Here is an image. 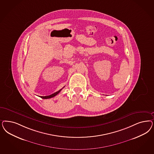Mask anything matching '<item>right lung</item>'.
<instances>
[{
    "label": "right lung",
    "instance_id": "obj_1",
    "mask_svg": "<svg viewBox=\"0 0 154 154\" xmlns=\"http://www.w3.org/2000/svg\"><path fill=\"white\" fill-rule=\"evenodd\" d=\"M61 90H62V89H60V90H59L58 91L56 92L55 93H54L53 94H50V95H49V96H41V98H42V99H50V98L53 97L55 96L57 94H58L60 93V92L61 91Z\"/></svg>",
    "mask_w": 154,
    "mask_h": 154
}]
</instances>
